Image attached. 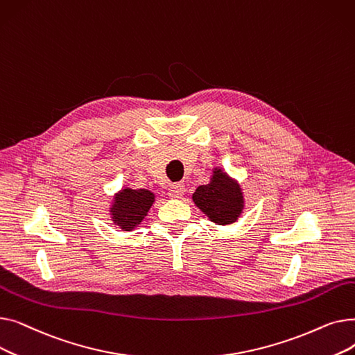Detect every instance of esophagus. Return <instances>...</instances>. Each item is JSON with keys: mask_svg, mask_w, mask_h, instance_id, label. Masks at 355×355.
Instances as JSON below:
<instances>
[{"mask_svg": "<svg viewBox=\"0 0 355 355\" xmlns=\"http://www.w3.org/2000/svg\"><path fill=\"white\" fill-rule=\"evenodd\" d=\"M185 193V187L182 184L177 182V184H173L170 190H168V196H170L171 198H181Z\"/></svg>", "mask_w": 355, "mask_h": 355, "instance_id": "34e87169", "label": "esophagus"}]
</instances>
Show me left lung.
I'll list each match as a JSON object with an SVG mask.
<instances>
[{"label":"left lung","instance_id":"obj_1","mask_svg":"<svg viewBox=\"0 0 355 355\" xmlns=\"http://www.w3.org/2000/svg\"><path fill=\"white\" fill-rule=\"evenodd\" d=\"M193 200L196 206L217 225L234 223L243 210L240 185L217 168L210 184L200 185L193 194Z\"/></svg>","mask_w":355,"mask_h":355}]
</instances>
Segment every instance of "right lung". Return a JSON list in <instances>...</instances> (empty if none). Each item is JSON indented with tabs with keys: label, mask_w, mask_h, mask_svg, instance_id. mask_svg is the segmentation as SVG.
Listing matches in <instances>:
<instances>
[{
	"label": "right lung",
	"mask_w": 355,
	"mask_h": 355,
	"mask_svg": "<svg viewBox=\"0 0 355 355\" xmlns=\"http://www.w3.org/2000/svg\"><path fill=\"white\" fill-rule=\"evenodd\" d=\"M154 198V193L148 190H122L115 196V202L110 209L114 223L123 230L135 229L151 209Z\"/></svg>",
	"instance_id": "obj_1"
}]
</instances>
